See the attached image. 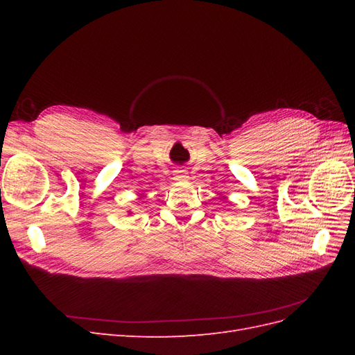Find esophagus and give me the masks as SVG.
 <instances>
[{
    "label": "esophagus",
    "mask_w": 355,
    "mask_h": 355,
    "mask_svg": "<svg viewBox=\"0 0 355 355\" xmlns=\"http://www.w3.org/2000/svg\"><path fill=\"white\" fill-rule=\"evenodd\" d=\"M189 179L188 176V171L187 170H175V180H179V182H187Z\"/></svg>",
    "instance_id": "34e87169"
}]
</instances>
